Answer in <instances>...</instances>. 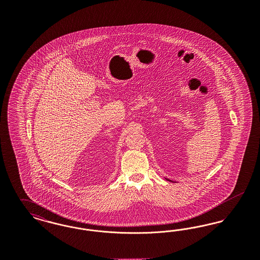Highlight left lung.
<instances>
[{
  "label": "left lung",
  "mask_w": 260,
  "mask_h": 260,
  "mask_svg": "<svg viewBox=\"0 0 260 260\" xmlns=\"http://www.w3.org/2000/svg\"><path fill=\"white\" fill-rule=\"evenodd\" d=\"M168 180H169V179H168Z\"/></svg>",
  "instance_id": "1"
}]
</instances>
